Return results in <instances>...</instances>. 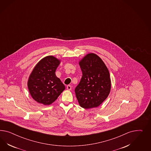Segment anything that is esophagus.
Instances as JSON below:
<instances>
[{"mask_svg": "<svg viewBox=\"0 0 151 151\" xmlns=\"http://www.w3.org/2000/svg\"><path fill=\"white\" fill-rule=\"evenodd\" d=\"M67 89L68 90H71V85H68L67 86Z\"/></svg>", "mask_w": 151, "mask_h": 151, "instance_id": "esophagus-1", "label": "esophagus"}]
</instances>
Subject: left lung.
<instances>
[{
	"mask_svg": "<svg viewBox=\"0 0 151 151\" xmlns=\"http://www.w3.org/2000/svg\"><path fill=\"white\" fill-rule=\"evenodd\" d=\"M82 76L75 89L80 106L85 109L97 107L105 100L111 87L110 73L100 58L93 53L80 62Z\"/></svg>",
	"mask_w": 151,
	"mask_h": 151,
	"instance_id": "left-lung-1",
	"label": "left lung"
}]
</instances>
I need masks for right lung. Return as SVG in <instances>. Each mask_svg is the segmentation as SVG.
Instances as JSON below:
<instances>
[{"label": "right lung", "instance_id": "right-lung-1", "mask_svg": "<svg viewBox=\"0 0 151 151\" xmlns=\"http://www.w3.org/2000/svg\"><path fill=\"white\" fill-rule=\"evenodd\" d=\"M60 60L53 56L44 58L36 65L27 81V87L32 99L38 103L50 105L65 88L55 75Z\"/></svg>", "mask_w": 151, "mask_h": 151}]
</instances>
